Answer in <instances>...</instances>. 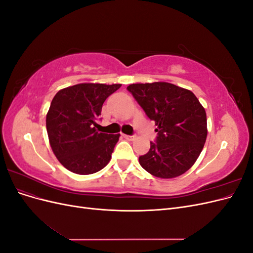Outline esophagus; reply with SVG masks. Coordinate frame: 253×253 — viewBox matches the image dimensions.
<instances>
[{
	"mask_svg": "<svg viewBox=\"0 0 253 253\" xmlns=\"http://www.w3.org/2000/svg\"><path fill=\"white\" fill-rule=\"evenodd\" d=\"M124 137L126 139L132 141V140H135L136 139V136H132V135H124Z\"/></svg>",
	"mask_w": 253,
	"mask_h": 253,
	"instance_id": "34e87169",
	"label": "esophagus"
}]
</instances>
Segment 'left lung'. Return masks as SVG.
Masks as SVG:
<instances>
[{
    "instance_id": "8db88e82",
    "label": "left lung",
    "mask_w": 253,
    "mask_h": 253,
    "mask_svg": "<svg viewBox=\"0 0 253 253\" xmlns=\"http://www.w3.org/2000/svg\"><path fill=\"white\" fill-rule=\"evenodd\" d=\"M127 90L155 121L156 142L139 157V164L159 178L187 172L200 156L207 134V115L192 91L168 82L136 83Z\"/></svg>"
}]
</instances>
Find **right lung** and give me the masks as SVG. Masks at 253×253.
I'll return each mask as SVG.
<instances>
[{"label":"right lung","mask_w":253,"mask_h":253,"mask_svg":"<svg viewBox=\"0 0 253 253\" xmlns=\"http://www.w3.org/2000/svg\"><path fill=\"white\" fill-rule=\"evenodd\" d=\"M121 84L80 83L60 89L46 115L53 154L68 171L93 174L110 163L120 134L99 133L95 126L105 99Z\"/></svg>","instance_id":"1"}]
</instances>
